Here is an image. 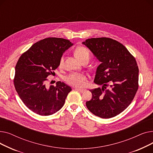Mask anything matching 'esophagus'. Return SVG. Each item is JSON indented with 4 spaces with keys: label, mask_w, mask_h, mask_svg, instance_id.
I'll use <instances>...</instances> for the list:
<instances>
[{
    "label": "esophagus",
    "mask_w": 153,
    "mask_h": 153,
    "mask_svg": "<svg viewBox=\"0 0 153 153\" xmlns=\"http://www.w3.org/2000/svg\"><path fill=\"white\" fill-rule=\"evenodd\" d=\"M75 90H76L77 91H79V92H81V93H83V92L85 91V90H84V89H77V88H76Z\"/></svg>",
    "instance_id": "obj_1"
}]
</instances>
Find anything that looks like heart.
Returning <instances> with one entry per match:
<instances>
[{
    "mask_svg": "<svg viewBox=\"0 0 153 153\" xmlns=\"http://www.w3.org/2000/svg\"><path fill=\"white\" fill-rule=\"evenodd\" d=\"M75 56L79 61L81 62L84 60H89L90 58V53L87 48L79 47L75 51ZM64 64V58L62 57L59 61V66H61ZM86 76L82 73H73L65 77V81L71 85L81 87L85 85Z\"/></svg>",
    "mask_w": 153,
    "mask_h": 153,
    "instance_id": "1",
    "label": "heart"
}]
</instances>
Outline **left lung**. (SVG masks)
<instances>
[{
    "label": "left lung",
    "instance_id": "obj_1",
    "mask_svg": "<svg viewBox=\"0 0 153 153\" xmlns=\"http://www.w3.org/2000/svg\"><path fill=\"white\" fill-rule=\"evenodd\" d=\"M82 44L101 62L94 82L102 87L90 90L92 97L86 106L100 118L115 117L129 106L138 91L139 69L135 58L122 43L109 38L87 39ZM108 82L111 87L105 90Z\"/></svg>",
    "mask_w": 153,
    "mask_h": 153
}]
</instances>
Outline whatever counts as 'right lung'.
<instances>
[{"mask_svg":"<svg viewBox=\"0 0 153 153\" xmlns=\"http://www.w3.org/2000/svg\"><path fill=\"white\" fill-rule=\"evenodd\" d=\"M73 45L69 40L48 38L36 42L24 53L15 66L14 85L24 104L34 113L51 115L65 103L71 87L60 81L45 86L46 77L59 66L62 54Z\"/></svg>","mask_w":153,"mask_h":153,"instance_id":"right-lung-1","label":"right lung"}]
</instances>
